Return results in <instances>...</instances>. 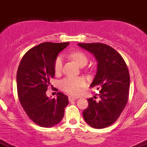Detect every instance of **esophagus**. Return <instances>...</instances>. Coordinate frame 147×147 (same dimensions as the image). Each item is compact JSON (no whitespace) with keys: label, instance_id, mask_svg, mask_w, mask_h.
Here are the masks:
<instances>
[{"label":"esophagus","instance_id":"obj_1","mask_svg":"<svg viewBox=\"0 0 147 147\" xmlns=\"http://www.w3.org/2000/svg\"><path fill=\"white\" fill-rule=\"evenodd\" d=\"M68 99H69V101H70V102H72V101L76 100V97H72V96H69Z\"/></svg>","mask_w":147,"mask_h":147}]
</instances>
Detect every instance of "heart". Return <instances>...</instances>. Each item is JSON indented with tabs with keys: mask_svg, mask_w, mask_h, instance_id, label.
Listing matches in <instances>:
<instances>
[{
	"mask_svg": "<svg viewBox=\"0 0 147 147\" xmlns=\"http://www.w3.org/2000/svg\"><path fill=\"white\" fill-rule=\"evenodd\" d=\"M70 57L79 64L83 67L88 63L87 55L82 51H75L70 55ZM63 57L59 56L56 58L54 63V69L55 73L59 74L61 72L63 68ZM86 82L82 77H66L60 82L59 86L61 89L64 92L72 95H77L85 86Z\"/></svg>",
	"mask_w": 147,
	"mask_h": 147,
	"instance_id": "obj_1",
	"label": "heart"
}]
</instances>
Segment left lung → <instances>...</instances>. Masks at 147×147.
<instances>
[{"instance_id":"obj_1","label":"left lung","mask_w":147,"mask_h":147,"mask_svg":"<svg viewBox=\"0 0 147 147\" xmlns=\"http://www.w3.org/2000/svg\"><path fill=\"white\" fill-rule=\"evenodd\" d=\"M94 55L98 61L97 71L90 88L99 90V102L88 99V106L84 111L85 121L95 129L111 125L120 116L127 104L130 75L124 59L115 49L101 43H78Z\"/></svg>"}]
</instances>
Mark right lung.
<instances>
[{
  "instance_id": "add662e5",
  "label": "right lung",
  "mask_w": 147,
  "mask_h": 147,
  "mask_svg": "<svg viewBox=\"0 0 147 147\" xmlns=\"http://www.w3.org/2000/svg\"><path fill=\"white\" fill-rule=\"evenodd\" d=\"M70 43H41L28 50L20 62L16 74L18 99L32 122L42 127L60 122L68 104V96L57 92V98L46 96L50 80L55 76L57 55Z\"/></svg>"
}]
</instances>
